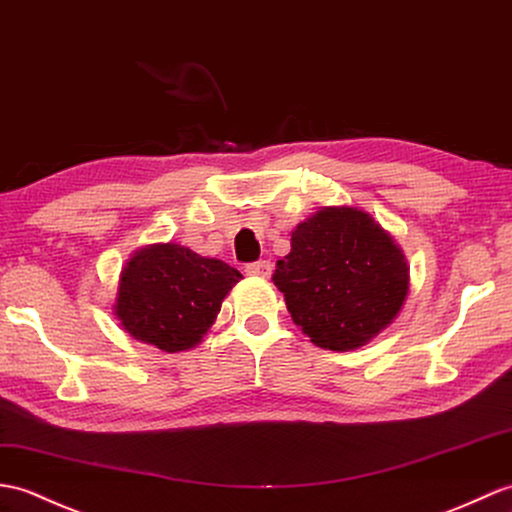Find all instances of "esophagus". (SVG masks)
<instances>
[{"instance_id": "1", "label": "esophagus", "mask_w": 512, "mask_h": 512, "mask_svg": "<svg viewBox=\"0 0 512 512\" xmlns=\"http://www.w3.org/2000/svg\"><path fill=\"white\" fill-rule=\"evenodd\" d=\"M270 272H272V264H270V261H266V259L253 261V264H248V266H246V275H251V277L268 279V277H270Z\"/></svg>"}]
</instances>
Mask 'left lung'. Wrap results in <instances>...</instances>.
<instances>
[{
	"label": "left lung",
	"mask_w": 512,
	"mask_h": 512,
	"mask_svg": "<svg viewBox=\"0 0 512 512\" xmlns=\"http://www.w3.org/2000/svg\"><path fill=\"white\" fill-rule=\"evenodd\" d=\"M272 275L303 334L351 351L386 329L408 296L410 268L395 240L355 207H325L292 231Z\"/></svg>",
	"instance_id": "8db88e82"
}]
</instances>
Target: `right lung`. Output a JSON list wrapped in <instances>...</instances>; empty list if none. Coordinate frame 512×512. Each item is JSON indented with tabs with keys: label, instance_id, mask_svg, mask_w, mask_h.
Listing matches in <instances>:
<instances>
[{
	"label": "right lung",
	"instance_id": "1",
	"mask_svg": "<svg viewBox=\"0 0 512 512\" xmlns=\"http://www.w3.org/2000/svg\"><path fill=\"white\" fill-rule=\"evenodd\" d=\"M240 279V270L220 259L172 242L152 244L126 261L113 310L133 338L168 353L187 351L205 338Z\"/></svg>",
	"mask_w": 512,
	"mask_h": 512
}]
</instances>
